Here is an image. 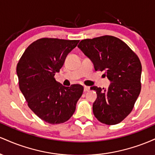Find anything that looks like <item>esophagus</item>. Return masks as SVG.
Here are the masks:
<instances>
[{"instance_id":"1","label":"esophagus","mask_w":155,"mask_h":155,"mask_svg":"<svg viewBox=\"0 0 155 155\" xmlns=\"http://www.w3.org/2000/svg\"><path fill=\"white\" fill-rule=\"evenodd\" d=\"M90 87H87V86H84V92H88L89 90H90Z\"/></svg>"}]
</instances>
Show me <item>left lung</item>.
<instances>
[{
	"mask_svg": "<svg viewBox=\"0 0 155 155\" xmlns=\"http://www.w3.org/2000/svg\"><path fill=\"white\" fill-rule=\"evenodd\" d=\"M78 47L93 63L95 71L105 72L111 81L107 90L96 86L93 114L102 123H120L132 111L139 95L141 63L136 53L117 37L104 35L81 41Z\"/></svg>",
	"mask_w": 155,
	"mask_h": 155,
	"instance_id": "8db88e82",
	"label": "left lung"
}]
</instances>
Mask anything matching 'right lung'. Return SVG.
Returning <instances> with one entry per match:
<instances>
[{"mask_svg": "<svg viewBox=\"0 0 155 155\" xmlns=\"http://www.w3.org/2000/svg\"><path fill=\"white\" fill-rule=\"evenodd\" d=\"M79 40L43 38L33 42L17 65L19 87L29 108L49 124H60L72 117L83 86L65 87L54 79L68 54Z\"/></svg>", "mask_w": 155, "mask_h": 155, "instance_id": "right-lung-1", "label": "right lung"}]
</instances>
